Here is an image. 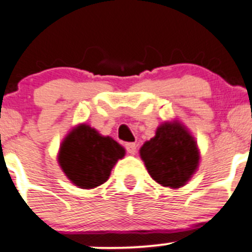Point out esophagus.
I'll return each instance as SVG.
<instances>
[{"label":"esophagus","instance_id":"obj_1","mask_svg":"<svg viewBox=\"0 0 252 252\" xmlns=\"http://www.w3.org/2000/svg\"><path fill=\"white\" fill-rule=\"evenodd\" d=\"M125 148H126L127 153H130V155H136V152H137V146L133 142L125 143Z\"/></svg>","mask_w":252,"mask_h":252}]
</instances>
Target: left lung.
<instances>
[{
    "label": "left lung",
    "instance_id": "obj_1",
    "mask_svg": "<svg viewBox=\"0 0 252 252\" xmlns=\"http://www.w3.org/2000/svg\"><path fill=\"white\" fill-rule=\"evenodd\" d=\"M140 156L150 176L160 186L173 189L191 178L200 158L195 140L178 121L158 126L155 137L141 147Z\"/></svg>",
    "mask_w": 252,
    "mask_h": 252
}]
</instances>
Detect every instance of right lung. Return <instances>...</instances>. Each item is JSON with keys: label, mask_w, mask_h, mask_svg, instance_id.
Masks as SVG:
<instances>
[{"label": "right lung", "mask_w": 252, "mask_h": 252, "mask_svg": "<svg viewBox=\"0 0 252 252\" xmlns=\"http://www.w3.org/2000/svg\"><path fill=\"white\" fill-rule=\"evenodd\" d=\"M124 156L125 148L116 141L81 124L64 138L58 162L71 183L92 189L109 179L112 167Z\"/></svg>", "instance_id": "add662e5"}]
</instances>
